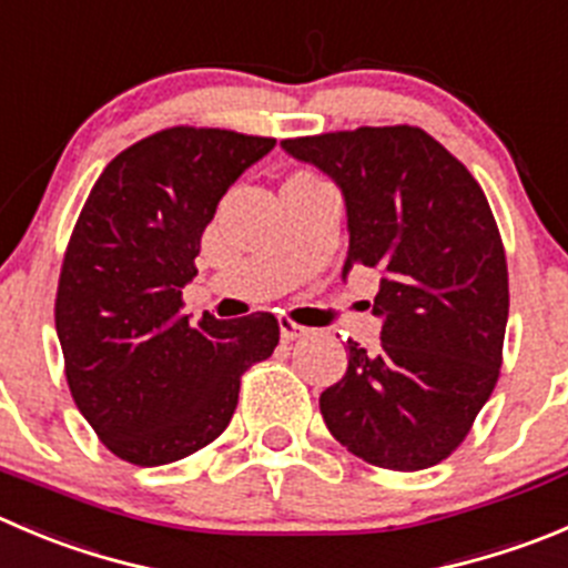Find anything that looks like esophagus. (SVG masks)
Masks as SVG:
<instances>
[{
  "instance_id": "1",
  "label": "esophagus",
  "mask_w": 568,
  "mask_h": 568,
  "mask_svg": "<svg viewBox=\"0 0 568 568\" xmlns=\"http://www.w3.org/2000/svg\"><path fill=\"white\" fill-rule=\"evenodd\" d=\"M278 326H281V339H287V343L290 339H298V337H306V334H310V328L301 326V323L287 321V317H281Z\"/></svg>"
}]
</instances>
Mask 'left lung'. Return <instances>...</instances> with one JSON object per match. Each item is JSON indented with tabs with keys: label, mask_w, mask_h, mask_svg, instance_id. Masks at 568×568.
<instances>
[{
	"label": "left lung",
	"mask_w": 568,
	"mask_h": 568,
	"mask_svg": "<svg viewBox=\"0 0 568 568\" xmlns=\"http://www.w3.org/2000/svg\"><path fill=\"white\" fill-rule=\"evenodd\" d=\"M334 178L348 212V258L382 273L376 351L348 339V368L321 393L328 432L351 455L420 471L466 440L501 368L507 258L483 186L413 125L284 139Z\"/></svg>",
	"instance_id": "8db88e82"
}]
</instances>
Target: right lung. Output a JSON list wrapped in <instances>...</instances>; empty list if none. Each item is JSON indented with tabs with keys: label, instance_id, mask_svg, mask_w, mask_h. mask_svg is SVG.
<instances>
[{
	"label": "right lung",
	"instance_id": "add662e5",
	"mask_svg": "<svg viewBox=\"0 0 568 568\" xmlns=\"http://www.w3.org/2000/svg\"><path fill=\"white\" fill-rule=\"evenodd\" d=\"M273 148L267 136L166 128L102 170L74 223L55 295L67 382L105 449L133 466L183 460L223 435L242 374L278 345L270 312L183 315L220 197Z\"/></svg>",
	"mask_w": 568,
	"mask_h": 568
}]
</instances>
